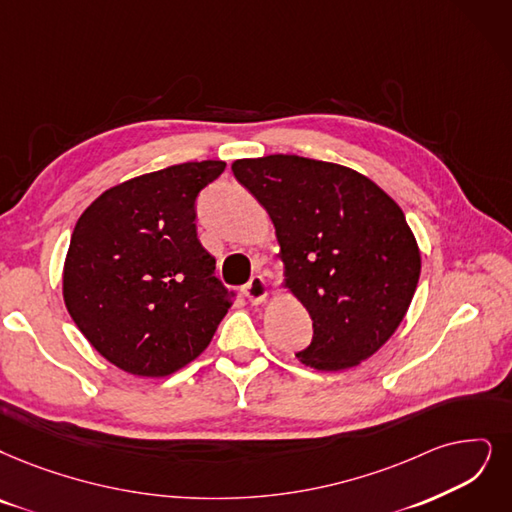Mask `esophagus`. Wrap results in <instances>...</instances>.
I'll return each mask as SVG.
<instances>
[{
	"instance_id": "1",
	"label": "esophagus",
	"mask_w": 512,
	"mask_h": 512,
	"mask_svg": "<svg viewBox=\"0 0 512 512\" xmlns=\"http://www.w3.org/2000/svg\"><path fill=\"white\" fill-rule=\"evenodd\" d=\"M243 294L252 304L262 302L264 298L269 296V283H267V279H264L262 275H254L248 283L243 285Z\"/></svg>"
}]
</instances>
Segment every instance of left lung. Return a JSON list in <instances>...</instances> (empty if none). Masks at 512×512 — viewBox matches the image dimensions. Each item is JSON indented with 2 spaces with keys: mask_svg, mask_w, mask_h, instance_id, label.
<instances>
[{
  "mask_svg": "<svg viewBox=\"0 0 512 512\" xmlns=\"http://www.w3.org/2000/svg\"><path fill=\"white\" fill-rule=\"evenodd\" d=\"M233 174L269 212L285 275L313 319L309 367L338 372L395 334L420 279L397 203L363 174L298 155L239 159Z\"/></svg>",
  "mask_w": 512,
  "mask_h": 512,
  "instance_id": "left-lung-1",
  "label": "left lung"
}]
</instances>
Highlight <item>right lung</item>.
I'll use <instances>...</instances> for the list:
<instances>
[{
  "instance_id": "add662e5",
  "label": "right lung",
  "mask_w": 512,
  "mask_h": 512,
  "mask_svg": "<svg viewBox=\"0 0 512 512\" xmlns=\"http://www.w3.org/2000/svg\"><path fill=\"white\" fill-rule=\"evenodd\" d=\"M227 168L189 161L102 193L79 216L65 260L67 311L94 349L159 378L210 344L235 292L197 239V195Z\"/></svg>"
}]
</instances>
